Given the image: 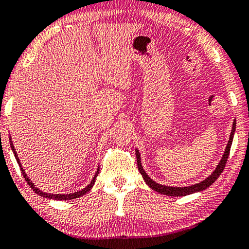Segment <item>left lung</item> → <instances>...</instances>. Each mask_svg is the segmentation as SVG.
Wrapping results in <instances>:
<instances>
[{
	"mask_svg": "<svg viewBox=\"0 0 249 249\" xmlns=\"http://www.w3.org/2000/svg\"><path fill=\"white\" fill-rule=\"evenodd\" d=\"M234 131H236V120H234L233 123H232V129H231L229 141H228V143H227L226 150H225V152H223V156H222L221 160H220V162L218 163V166L215 167L214 171H213V173L210 175V176L206 177L204 180H202L201 183L191 185V186H185V187L166 186V185H161L159 183H157V181L152 180L151 178H150L149 175L145 173V170L143 169V166H142V163H141V156H140L139 150L135 149L136 161H138L139 171H140V173H141L143 179H144V181H145V184L148 185L150 188H152L153 191L158 192V193L162 194V195H168V196H186V195H190V194H193V193H197V192L204 191L208 187L211 186V185L214 183L216 179H218L219 176H220V175H221V173L223 171V169H225L227 160H228V157H229L231 144H232Z\"/></svg>",
	"mask_w": 249,
	"mask_h": 249,
	"instance_id": "8db88e82",
	"label": "left lung"
}]
</instances>
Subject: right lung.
<instances>
[{"label": "right lung", "instance_id": "right-lung-1", "mask_svg": "<svg viewBox=\"0 0 249 249\" xmlns=\"http://www.w3.org/2000/svg\"><path fill=\"white\" fill-rule=\"evenodd\" d=\"M10 145H11V149H12V151H13V155H15L16 159H17V162L19 163L20 169H21V173H22V175H23V178H24V179H26L28 185H29V186H30L31 188H33L35 193L38 194L39 196H41V197H44V198L55 199V201H70V199H74V198L81 197V196H83L85 194L88 193V192L91 190V188L93 187L94 181H96V178H97V176H98V174H99V167H98L97 173L94 174L92 180H91L90 184L87 185V186H86L85 188H83V190H81V191L74 192V193H70V194H52V193H45V192L40 191L39 188L35 186V184L29 179V177L27 176V174L24 173V169L22 168V166H21V162H20V160H19V158H18V155H17V152H16L15 145H13V143H12V141H11V136H10Z\"/></svg>", "mask_w": 249, "mask_h": 249}]
</instances>
